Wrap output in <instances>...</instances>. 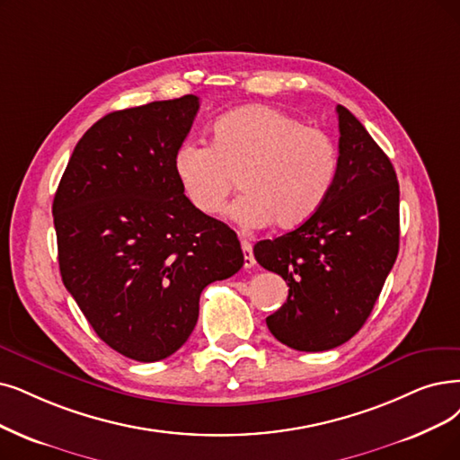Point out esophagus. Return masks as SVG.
<instances>
[{"label":"esophagus","mask_w":460,"mask_h":460,"mask_svg":"<svg viewBox=\"0 0 460 460\" xmlns=\"http://www.w3.org/2000/svg\"><path fill=\"white\" fill-rule=\"evenodd\" d=\"M242 251H243V266L252 268L256 264V261H254V254H252V245L247 240L242 242Z\"/></svg>","instance_id":"34e87169"}]
</instances>
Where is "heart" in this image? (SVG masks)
Instances as JSON below:
<instances>
[{
	"label": "heart",
	"mask_w": 460,
	"mask_h": 460,
	"mask_svg": "<svg viewBox=\"0 0 460 460\" xmlns=\"http://www.w3.org/2000/svg\"><path fill=\"white\" fill-rule=\"evenodd\" d=\"M338 151L319 128L268 105H243L218 117L211 145L181 143L173 173L189 204L204 217L226 211L240 179L243 196L232 215L247 228H298L314 217L334 185Z\"/></svg>",
	"instance_id": "b5f03b06"
}]
</instances>
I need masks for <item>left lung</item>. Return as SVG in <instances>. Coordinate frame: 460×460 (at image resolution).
I'll use <instances>...</instances> for the list:
<instances>
[{
	"label": "left lung",
	"mask_w": 460,
	"mask_h": 460,
	"mask_svg": "<svg viewBox=\"0 0 460 460\" xmlns=\"http://www.w3.org/2000/svg\"><path fill=\"white\" fill-rule=\"evenodd\" d=\"M340 156L334 185L307 223L254 245V259L288 285L266 319L296 351H328L370 317L398 254L400 189L389 156L360 120L336 107Z\"/></svg>",
	"instance_id": "left-lung-1"
}]
</instances>
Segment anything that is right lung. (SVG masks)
Here are the masks:
<instances>
[{
    "mask_svg": "<svg viewBox=\"0 0 460 460\" xmlns=\"http://www.w3.org/2000/svg\"><path fill=\"white\" fill-rule=\"evenodd\" d=\"M198 109L189 94L105 115L79 139L52 201L66 288L94 332L139 362L173 355L201 290L243 266L235 232L198 213L173 173Z\"/></svg>",
    "mask_w": 460,
    "mask_h": 460,
    "instance_id": "add662e5",
    "label": "right lung"
}]
</instances>
